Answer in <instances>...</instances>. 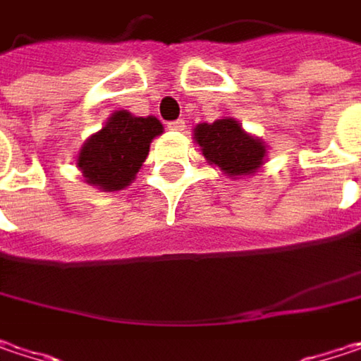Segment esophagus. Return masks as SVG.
Returning a JSON list of instances; mask_svg holds the SVG:
<instances>
[{"instance_id": "1", "label": "esophagus", "mask_w": 361, "mask_h": 361, "mask_svg": "<svg viewBox=\"0 0 361 361\" xmlns=\"http://www.w3.org/2000/svg\"><path fill=\"white\" fill-rule=\"evenodd\" d=\"M187 125H185V121L183 118H176V121H170L168 123V129H174V131H183Z\"/></svg>"}]
</instances>
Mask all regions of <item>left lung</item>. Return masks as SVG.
Instances as JSON below:
<instances>
[{"label": "left lung", "instance_id": "1", "mask_svg": "<svg viewBox=\"0 0 361 361\" xmlns=\"http://www.w3.org/2000/svg\"><path fill=\"white\" fill-rule=\"evenodd\" d=\"M195 142L203 156L219 166L228 176H245L263 164L265 145L243 131L234 118H218L195 127Z\"/></svg>", "mask_w": 361, "mask_h": 361}]
</instances>
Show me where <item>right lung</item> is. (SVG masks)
I'll list each match as a JSON object with an SVG mask.
<instances>
[{"mask_svg": "<svg viewBox=\"0 0 361 361\" xmlns=\"http://www.w3.org/2000/svg\"><path fill=\"white\" fill-rule=\"evenodd\" d=\"M162 133L156 116H133L118 111L109 123L84 143L78 168L84 178L104 191L125 189L147 158L149 142Z\"/></svg>", "mask_w": 361, "mask_h": 361, "instance_id": "1", "label": "right lung"}]
</instances>
